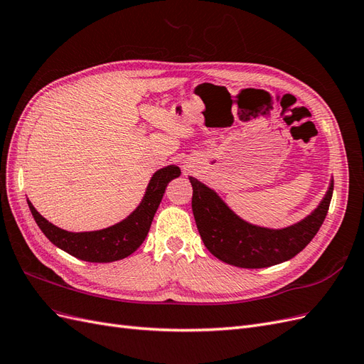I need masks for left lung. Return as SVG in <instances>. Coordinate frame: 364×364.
<instances>
[{
    "instance_id": "8db88e82",
    "label": "left lung",
    "mask_w": 364,
    "mask_h": 364,
    "mask_svg": "<svg viewBox=\"0 0 364 364\" xmlns=\"http://www.w3.org/2000/svg\"><path fill=\"white\" fill-rule=\"evenodd\" d=\"M190 182L193 214L206 249L220 261L241 269L270 267L304 250L321 229L334 190L331 179L322 200L310 214L290 226L277 229L246 222L208 185L193 176Z\"/></svg>"
}]
</instances>
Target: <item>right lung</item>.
I'll list each match as a JSON object with an SVG mask.
<instances>
[{
	"mask_svg": "<svg viewBox=\"0 0 364 364\" xmlns=\"http://www.w3.org/2000/svg\"><path fill=\"white\" fill-rule=\"evenodd\" d=\"M181 176L178 165H167L153 173L139 205L121 222L98 230L70 232L42 217L27 199L33 218L54 246L90 262H112L132 255L146 240L167 185Z\"/></svg>",
	"mask_w": 364,
	"mask_h": 364,
	"instance_id": "obj_1",
	"label": "right lung"
}]
</instances>
